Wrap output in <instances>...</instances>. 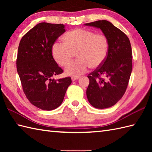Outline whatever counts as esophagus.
<instances>
[{
	"label": "esophagus",
	"instance_id": "obj_1",
	"mask_svg": "<svg viewBox=\"0 0 152 152\" xmlns=\"http://www.w3.org/2000/svg\"><path fill=\"white\" fill-rule=\"evenodd\" d=\"M79 78L78 76H72V78H71V79H72V81H76V80H77Z\"/></svg>",
	"mask_w": 152,
	"mask_h": 152
}]
</instances>
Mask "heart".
Masks as SVG:
<instances>
[{
    "mask_svg": "<svg viewBox=\"0 0 152 152\" xmlns=\"http://www.w3.org/2000/svg\"><path fill=\"white\" fill-rule=\"evenodd\" d=\"M64 43L56 42L51 47L55 61L62 66L72 61L74 53L78 59L65 69L68 75L78 76L87 72L89 68L95 69L102 65L107 56L109 42L103 34L83 28L68 32L63 37Z\"/></svg>",
    "mask_w": 152,
    "mask_h": 152,
    "instance_id": "b5f03b06",
    "label": "heart"
}]
</instances>
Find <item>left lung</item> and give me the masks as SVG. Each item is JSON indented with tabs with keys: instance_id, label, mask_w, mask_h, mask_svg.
Returning a JSON list of instances; mask_svg holds the SVG:
<instances>
[{
	"instance_id": "left-lung-1",
	"label": "left lung",
	"mask_w": 152,
	"mask_h": 152,
	"mask_svg": "<svg viewBox=\"0 0 152 152\" xmlns=\"http://www.w3.org/2000/svg\"><path fill=\"white\" fill-rule=\"evenodd\" d=\"M85 25L100 28L109 42L104 62L88 76L89 84L86 91L87 97L93 107L110 108L121 99L129 81L132 72L130 41L124 32L106 20Z\"/></svg>"
}]
</instances>
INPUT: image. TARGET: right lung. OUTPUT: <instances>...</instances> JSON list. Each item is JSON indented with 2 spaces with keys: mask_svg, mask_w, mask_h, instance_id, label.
Returning <instances> with one entry per match:
<instances>
[{
  "mask_svg": "<svg viewBox=\"0 0 152 152\" xmlns=\"http://www.w3.org/2000/svg\"><path fill=\"white\" fill-rule=\"evenodd\" d=\"M65 29L63 24L40 23L19 42L16 64L23 90L32 104L52 110L63 102L70 77L55 80L63 72L51 53V47Z\"/></svg>",
  "mask_w": 152,
  "mask_h": 152,
  "instance_id": "right-lung-1",
  "label": "right lung"
}]
</instances>
